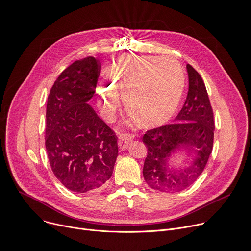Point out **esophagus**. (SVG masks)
Instances as JSON below:
<instances>
[{
	"instance_id": "obj_1",
	"label": "esophagus",
	"mask_w": 251,
	"mask_h": 251,
	"mask_svg": "<svg viewBox=\"0 0 251 251\" xmlns=\"http://www.w3.org/2000/svg\"><path fill=\"white\" fill-rule=\"evenodd\" d=\"M133 139V135L131 134H120L119 135V147L124 151L127 148L128 143Z\"/></svg>"
}]
</instances>
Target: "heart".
I'll return each instance as SVG.
<instances>
[{
    "instance_id": "obj_1",
    "label": "heart",
    "mask_w": 251,
    "mask_h": 251,
    "mask_svg": "<svg viewBox=\"0 0 251 251\" xmlns=\"http://www.w3.org/2000/svg\"><path fill=\"white\" fill-rule=\"evenodd\" d=\"M110 82L98 84L100 106L108 120L121 106L123 95L126 109L145 127L157 126L176 113L185 87L181 65L171 58L124 56L107 69Z\"/></svg>"
}]
</instances>
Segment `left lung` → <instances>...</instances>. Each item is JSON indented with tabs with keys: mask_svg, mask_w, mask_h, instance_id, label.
Segmentation results:
<instances>
[{
	"mask_svg": "<svg viewBox=\"0 0 251 251\" xmlns=\"http://www.w3.org/2000/svg\"><path fill=\"white\" fill-rule=\"evenodd\" d=\"M189 89L185 104L170 125L148 130L143 177L157 191L175 193L191 186L204 171L214 142V115L205 83L187 65ZM184 157L177 165L175 159Z\"/></svg>",
	"mask_w": 251,
	"mask_h": 251,
	"instance_id": "left-lung-1",
	"label": "left lung"
}]
</instances>
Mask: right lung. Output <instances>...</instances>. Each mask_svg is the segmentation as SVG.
I'll return each instance as SVG.
<instances>
[{"label": "right lung", "instance_id": "add662e5", "mask_svg": "<svg viewBox=\"0 0 251 251\" xmlns=\"http://www.w3.org/2000/svg\"><path fill=\"white\" fill-rule=\"evenodd\" d=\"M101 65L95 57L75 61L54 82L47 99L45 147L60 183L76 193L95 191L112 177L118 137L88 103Z\"/></svg>", "mask_w": 251, "mask_h": 251}]
</instances>
